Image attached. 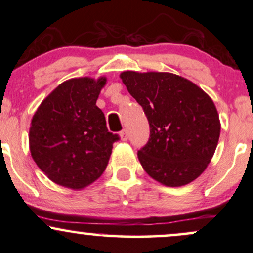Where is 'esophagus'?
I'll list each match as a JSON object with an SVG mask.
<instances>
[{
  "label": "esophagus",
  "instance_id": "obj_1",
  "mask_svg": "<svg viewBox=\"0 0 253 253\" xmlns=\"http://www.w3.org/2000/svg\"><path fill=\"white\" fill-rule=\"evenodd\" d=\"M120 135H121L122 141H126V139H127V130H126V129H123V130H122V131H121Z\"/></svg>",
  "mask_w": 253,
  "mask_h": 253
}]
</instances>
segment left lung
Returning <instances> with one entry per match:
<instances>
[{
  "instance_id": "8db88e82",
  "label": "left lung",
  "mask_w": 253,
  "mask_h": 253,
  "mask_svg": "<svg viewBox=\"0 0 253 253\" xmlns=\"http://www.w3.org/2000/svg\"><path fill=\"white\" fill-rule=\"evenodd\" d=\"M121 78L149 122V139L137 153L144 170L168 187L197 179L213 157L220 136L212 99L173 73L126 71Z\"/></svg>"
}]
</instances>
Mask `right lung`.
I'll use <instances>...</instances> for the list:
<instances>
[{
  "label": "right lung",
  "mask_w": 253,
  "mask_h": 253,
  "mask_svg": "<svg viewBox=\"0 0 253 253\" xmlns=\"http://www.w3.org/2000/svg\"><path fill=\"white\" fill-rule=\"evenodd\" d=\"M106 79L62 83L39 106L29 129V148L38 167L53 182L80 189L96 181L120 139L106 127L96 105Z\"/></svg>",
  "instance_id": "right-lung-1"
}]
</instances>
